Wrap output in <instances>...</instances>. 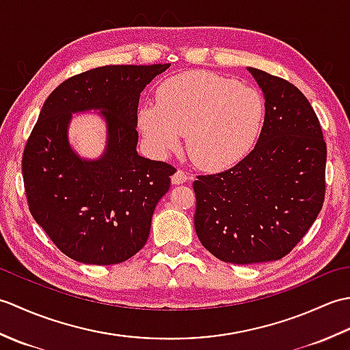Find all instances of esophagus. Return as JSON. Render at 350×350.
I'll return each instance as SVG.
<instances>
[{
    "label": "esophagus",
    "mask_w": 350,
    "mask_h": 350,
    "mask_svg": "<svg viewBox=\"0 0 350 350\" xmlns=\"http://www.w3.org/2000/svg\"><path fill=\"white\" fill-rule=\"evenodd\" d=\"M188 179H189V176L185 173L183 170H177L176 173L173 174V177H171V182H173L174 185H180V183H185V182H188Z\"/></svg>",
    "instance_id": "obj_1"
}]
</instances>
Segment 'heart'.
<instances>
[{"label":"heart","instance_id":"1","mask_svg":"<svg viewBox=\"0 0 350 350\" xmlns=\"http://www.w3.org/2000/svg\"><path fill=\"white\" fill-rule=\"evenodd\" d=\"M265 103L247 84L209 72H185L156 92V105L139 109V128L156 154H167L187 135L197 167L219 171L247 154L262 128Z\"/></svg>","mask_w":350,"mask_h":350}]
</instances>
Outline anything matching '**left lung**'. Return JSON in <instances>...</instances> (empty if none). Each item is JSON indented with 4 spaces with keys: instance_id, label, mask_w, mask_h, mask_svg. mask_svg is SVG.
<instances>
[{
    "instance_id": "left-lung-1",
    "label": "left lung",
    "mask_w": 350,
    "mask_h": 350,
    "mask_svg": "<svg viewBox=\"0 0 350 350\" xmlns=\"http://www.w3.org/2000/svg\"><path fill=\"white\" fill-rule=\"evenodd\" d=\"M248 70L265 96L257 144L234 167L192 183L200 242L236 265L287 256L322 211L326 187V143L308 99L286 79Z\"/></svg>"
}]
</instances>
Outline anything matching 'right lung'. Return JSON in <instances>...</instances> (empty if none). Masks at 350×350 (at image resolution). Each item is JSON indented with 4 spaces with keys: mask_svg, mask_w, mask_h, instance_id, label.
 <instances>
[{
    "mask_svg": "<svg viewBox=\"0 0 350 350\" xmlns=\"http://www.w3.org/2000/svg\"><path fill=\"white\" fill-rule=\"evenodd\" d=\"M170 64L103 66L66 79L44 100L22 156L28 209L63 254L87 265L135 256L176 168L137 152L139 93ZM100 109L107 148L99 160L71 150L72 112Z\"/></svg>",
    "mask_w": 350,
    "mask_h": 350,
    "instance_id": "add662e5",
    "label": "right lung"
}]
</instances>
